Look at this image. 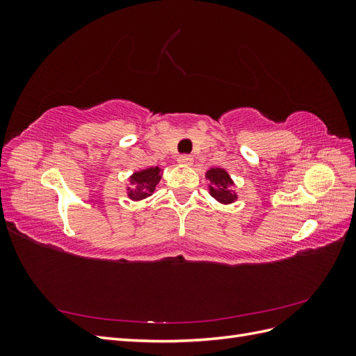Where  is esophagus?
<instances>
[{
	"label": "esophagus",
	"mask_w": 356,
	"mask_h": 356,
	"mask_svg": "<svg viewBox=\"0 0 356 356\" xmlns=\"http://www.w3.org/2000/svg\"><path fill=\"white\" fill-rule=\"evenodd\" d=\"M178 163L188 166V165H191V163H193V157H191L190 154H182V156H179V157H178Z\"/></svg>",
	"instance_id": "34e87169"
}]
</instances>
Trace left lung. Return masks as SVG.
I'll return each instance as SVG.
<instances>
[{"label":"left lung","mask_w":356,"mask_h":356,"mask_svg":"<svg viewBox=\"0 0 356 356\" xmlns=\"http://www.w3.org/2000/svg\"><path fill=\"white\" fill-rule=\"evenodd\" d=\"M207 178L209 179V193L211 196L217 199L220 203H232L238 196L232 190L233 181L230 175L221 168H212L207 172Z\"/></svg>","instance_id":"left-lung-1"}]
</instances>
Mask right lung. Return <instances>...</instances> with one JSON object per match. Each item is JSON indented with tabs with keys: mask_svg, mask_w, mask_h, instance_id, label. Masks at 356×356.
Returning <instances> with one entry per match:
<instances>
[{
	"mask_svg": "<svg viewBox=\"0 0 356 356\" xmlns=\"http://www.w3.org/2000/svg\"><path fill=\"white\" fill-rule=\"evenodd\" d=\"M160 168H148L144 170L135 172L131 177V186L127 188V196L132 200H141L148 196H152L156 186L160 181Z\"/></svg>",
	"mask_w": 356,
	"mask_h": 356,
	"instance_id": "add662e5",
	"label": "right lung"
}]
</instances>
